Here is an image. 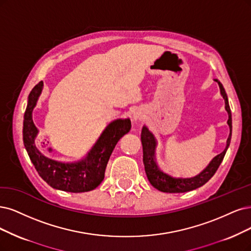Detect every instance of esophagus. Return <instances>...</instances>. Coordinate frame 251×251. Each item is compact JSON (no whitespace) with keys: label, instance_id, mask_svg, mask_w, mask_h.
Segmentation results:
<instances>
[{"label":"esophagus","instance_id":"obj_1","mask_svg":"<svg viewBox=\"0 0 251 251\" xmlns=\"http://www.w3.org/2000/svg\"><path fill=\"white\" fill-rule=\"evenodd\" d=\"M142 118V116L138 114V113H134L133 115H132V120L133 121H136V120H140Z\"/></svg>","mask_w":251,"mask_h":251}]
</instances>
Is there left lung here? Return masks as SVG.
<instances>
[{
  "mask_svg": "<svg viewBox=\"0 0 251 251\" xmlns=\"http://www.w3.org/2000/svg\"><path fill=\"white\" fill-rule=\"evenodd\" d=\"M217 81L220 88L221 96L224 97L226 102V109L228 114L227 124L229 126V135L226 141V147L225 151L219 155L215 156L213 160L209 163L207 168L201 173L197 175L196 177H174V176L166 174L156 163L155 158V148H156V140L153 133L148 129L146 126L143 127L141 140L143 144V161L145 164V171L149 182L152 184V186L156 189H158L162 192H170V193H180V192H187L193 189H197L203 184H206L214 174L218 170L220 163L225 158V155L227 151V148L230 143L231 138V113L228 104V100L226 90L221 82L218 79H214Z\"/></svg>",
  "mask_w": 251,
  "mask_h": 251,
  "instance_id": "8db88e82",
  "label": "left lung"
}]
</instances>
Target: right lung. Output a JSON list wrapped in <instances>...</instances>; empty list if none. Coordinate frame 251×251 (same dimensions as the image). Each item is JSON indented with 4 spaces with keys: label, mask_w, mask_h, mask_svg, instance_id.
Returning a JSON list of instances; mask_svg holds the SVG:
<instances>
[{
    "label": "right lung",
    "mask_w": 251,
    "mask_h": 251,
    "mask_svg": "<svg viewBox=\"0 0 251 251\" xmlns=\"http://www.w3.org/2000/svg\"><path fill=\"white\" fill-rule=\"evenodd\" d=\"M43 88L39 81L30 92L24 116V144L36 171L50 186L67 192H86L95 189L103 181L106 164L119 140L129 132L131 121L118 119L111 122L102 132L85 159L64 163L48 158L35 146L38 129L35 126L32 113Z\"/></svg>",
    "instance_id": "add662e5"
}]
</instances>
